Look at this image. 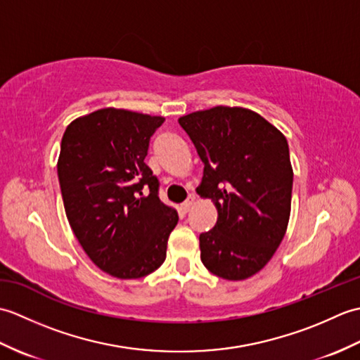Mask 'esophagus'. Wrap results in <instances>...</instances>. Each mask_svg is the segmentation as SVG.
Masks as SVG:
<instances>
[{
  "instance_id": "1",
  "label": "esophagus",
  "mask_w": 360,
  "mask_h": 360,
  "mask_svg": "<svg viewBox=\"0 0 360 360\" xmlns=\"http://www.w3.org/2000/svg\"><path fill=\"white\" fill-rule=\"evenodd\" d=\"M193 204H195V196H192V195H190L188 198H187V201L186 202H182L181 204V210L182 212H184V213H187L190 209H192L193 207Z\"/></svg>"
}]
</instances>
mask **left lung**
<instances>
[{
	"mask_svg": "<svg viewBox=\"0 0 360 360\" xmlns=\"http://www.w3.org/2000/svg\"><path fill=\"white\" fill-rule=\"evenodd\" d=\"M178 122L204 164L198 193L218 210L215 227L200 235L201 262L217 277L246 280L269 263L288 229L294 173L286 137L241 106Z\"/></svg>",
	"mask_w": 360,
	"mask_h": 360,
	"instance_id": "8db88e82",
	"label": "left lung"
}]
</instances>
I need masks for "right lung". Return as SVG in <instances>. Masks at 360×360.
<instances>
[{
    "instance_id": "add662e5",
    "label": "right lung",
    "mask_w": 360,
    "mask_h": 360,
    "mask_svg": "<svg viewBox=\"0 0 360 360\" xmlns=\"http://www.w3.org/2000/svg\"><path fill=\"white\" fill-rule=\"evenodd\" d=\"M164 120L102 108L72 120L63 134L57 173L68 221L91 262L116 278L156 271L178 224V212L159 200V181L143 162Z\"/></svg>"
}]
</instances>
